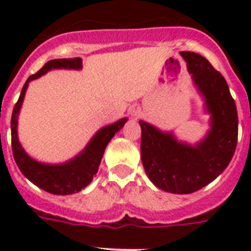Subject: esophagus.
<instances>
[{
  "mask_svg": "<svg viewBox=\"0 0 251 251\" xmlns=\"http://www.w3.org/2000/svg\"><path fill=\"white\" fill-rule=\"evenodd\" d=\"M139 112H141V110H139V108H135V106H133V108L130 109V114H131V116H138V114H139Z\"/></svg>",
  "mask_w": 251,
  "mask_h": 251,
  "instance_id": "34e87169",
  "label": "esophagus"
}]
</instances>
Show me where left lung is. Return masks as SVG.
Here are the masks:
<instances>
[{
  "mask_svg": "<svg viewBox=\"0 0 251 251\" xmlns=\"http://www.w3.org/2000/svg\"><path fill=\"white\" fill-rule=\"evenodd\" d=\"M181 56L204 101V112L210 114V130L198 143L189 145L172 131L139 121L141 156L155 186L173 194H190L212 182L230 163L237 146L238 116L224 76L198 53L181 52Z\"/></svg>",
  "mask_w": 251,
  "mask_h": 251,
  "instance_id": "1",
  "label": "left lung"
}]
</instances>
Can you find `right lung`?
Segmentation results:
<instances>
[{
	"instance_id": "1",
	"label": "right lung",
	"mask_w": 251,
	"mask_h": 251,
	"mask_svg": "<svg viewBox=\"0 0 251 251\" xmlns=\"http://www.w3.org/2000/svg\"><path fill=\"white\" fill-rule=\"evenodd\" d=\"M53 69H70V70H80L82 69V58H58L50 60L43 68L27 79L21 96L14 106L11 114V149L18 168L28 178L33 185L48 191L50 194L69 195L78 193L82 189L90 185L94 176L98 173L99 165L101 163L105 147L114 137V134L122 129L127 118H121L114 124L106 125L96 131L91 141L87 143L84 150H82L76 156L61 164H47L35 160L25 152L18 139V116L21 112L22 104L25 100V91L31 80L37 79Z\"/></svg>"
}]
</instances>
